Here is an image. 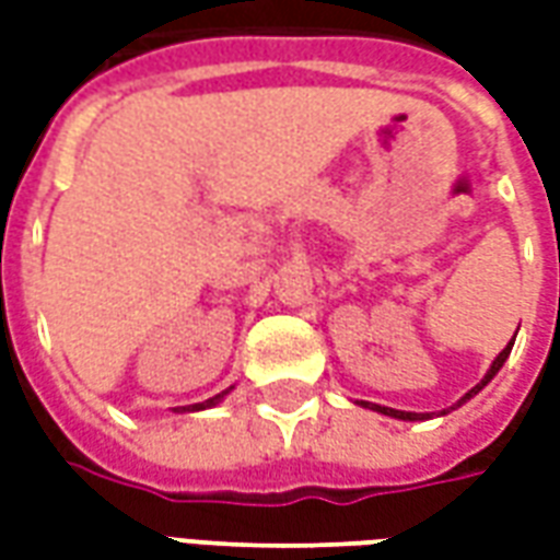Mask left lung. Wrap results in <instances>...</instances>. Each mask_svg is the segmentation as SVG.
Masks as SVG:
<instances>
[{
	"label": "left lung",
	"instance_id": "left-lung-1",
	"mask_svg": "<svg viewBox=\"0 0 560 560\" xmlns=\"http://www.w3.org/2000/svg\"><path fill=\"white\" fill-rule=\"evenodd\" d=\"M513 341H516V336H513ZM513 341H510V345H506L504 351H501V353H498V357H494L492 369L486 372V377H482L480 384H477V387H474V389H468V393H465V396H462V399H458L456 405H453V408H458V405H465V401H468L470 396H477V393H480V389L486 387V384H489V381H492V377L498 375V372H501V365L506 363V357H510V351H513ZM360 405H363V408H372V411H377V413H384V417H396V420H429V413L396 411V408H384V405H372V401H360ZM453 408H450V411H453ZM450 411H441V413H450Z\"/></svg>",
	"mask_w": 560,
	"mask_h": 560
}]
</instances>
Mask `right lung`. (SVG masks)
<instances>
[{"instance_id": "add662e5", "label": "right lung", "mask_w": 560, "mask_h": 560, "mask_svg": "<svg viewBox=\"0 0 560 560\" xmlns=\"http://www.w3.org/2000/svg\"><path fill=\"white\" fill-rule=\"evenodd\" d=\"M224 396H228V389H224V393H219V396H212V399L200 401V405H191L188 411H203V408H212V405H219V401L224 399ZM183 411H185V408H183Z\"/></svg>"}]
</instances>
